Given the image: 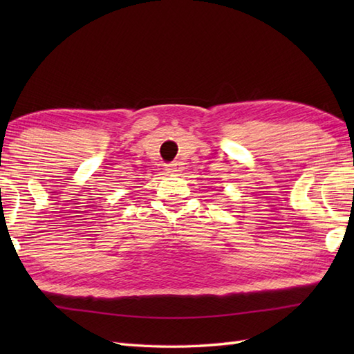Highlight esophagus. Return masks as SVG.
Returning <instances> with one entry per match:
<instances>
[{
  "label": "esophagus",
  "mask_w": 354,
  "mask_h": 354,
  "mask_svg": "<svg viewBox=\"0 0 354 354\" xmlns=\"http://www.w3.org/2000/svg\"><path fill=\"white\" fill-rule=\"evenodd\" d=\"M165 170H167L169 173H179L184 170V162L183 161H173L170 164L165 165Z\"/></svg>",
  "instance_id": "34e87169"
}]
</instances>
